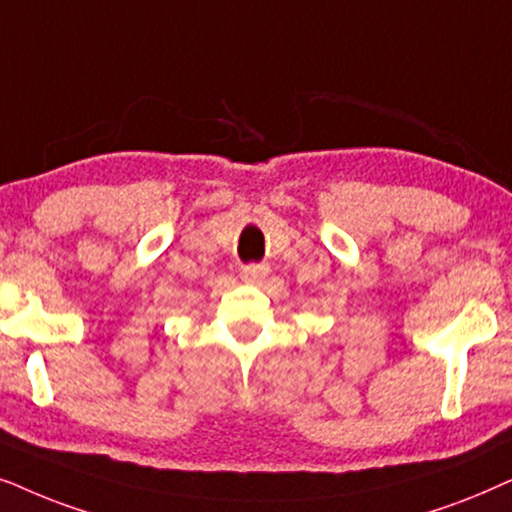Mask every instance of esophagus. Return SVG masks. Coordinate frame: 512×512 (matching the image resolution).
I'll return each mask as SVG.
<instances>
[{
    "label": "esophagus",
    "mask_w": 512,
    "mask_h": 512,
    "mask_svg": "<svg viewBox=\"0 0 512 512\" xmlns=\"http://www.w3.org/2000/svg\"><path fill=\"white\" fill-rule=\"evenodd\" d=\"M269 274H271L269 264H248V267H243L241 271L243 281L250 285H262L269 278Z\"/></svg>",
    "instance_id": "obj_1"
}]
</instances>
